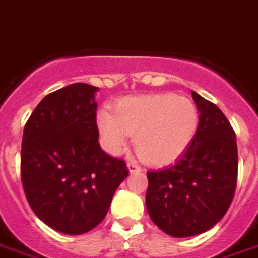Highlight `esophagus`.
I'll return each instance as SVG.
<instances>
[{"instance_id": "obj_1", "label": "esophagus", "mask_w": 258, "mask_h": 258, "mask_svg": "<svg viewBox=\"0 0 258 258\" xmlns=\"http://www.w3.org/2000/svg\"><path fill=\"white\" fill-rule=\"evenodd\" d=\"M127 167H128V170L131 173H135V172H141V167L140 165L135 162V160H128V163H127Z\"/></svg>"}]
</instances>
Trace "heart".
I'll use <instances>...</instances> for the list:
<instances>
[{
  "instance_id": "obj_1",
  "label": "heart",
  "mask_w": 258,
  "mask_h": 258,
  "mask_svg": "<svg viewBox=\"0 0 258 258\" xmlns=\"http://www.w3.org/2000/svg\"><path fill=\"white\" fill-rule=\"evenodd\" d=\"M200 114L192 100L172 93L121 99L114 114L100 110L98 127L106 149L121 152L134 135L137 155L149 165H166L184 152L197 134Z\"/></svg>"
}]
</instances>
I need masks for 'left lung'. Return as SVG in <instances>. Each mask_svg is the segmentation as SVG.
<instances>
[{"mask_svg":"<svg viewBox=\"0 0 258 258\" xmlns=\"http://www.w3.org/2000/svg\"><path fill=\"white\" fill-rule=\"evenodd\" d=\"M191 95L200 123L190 147L173 165L147 173L148 214L174 237L215 226L229 210L237 183L235 131L217 104Z\"/></svg>","mask_w":258,"mask_h":258,"instance_id":"obj_1","label":"left lung"}]
</instances>
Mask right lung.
Instances as JSON below:
<instances>
[{
	"mask_svg": "<svg viewBox=\"0 0 258 258\" xmlns=\"http://www.w3.org/2000/svg\"><path fill=\"white\" fill-rule=\"evenodd\" d=\"M96 86L73 84L48 93L25 124L21 177L39 219L66 235H82L102 222L120 183L123 159L99 145Z\"/></svg>",
	"mask_w": 258,
	"mask_h": 258,
	"instance_id": "add662e5",
	"label": "right lung"
}]
</instances>
